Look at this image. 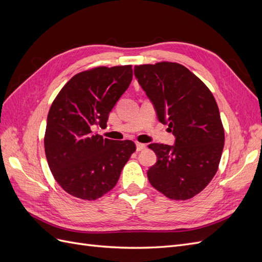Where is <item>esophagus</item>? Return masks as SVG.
<instances>
[{
	"label": "esophagus",
	"mask_w": 262,
	"mask_h": 262,
	"mask_svg": "<svg viewBox=\"0 0 262 262\" xmlns=\"http://www.w3.org/2000/svg\"><path fill=\"white\" fill-rule=\"evenodd\" d=\"M136 145H137V150H138V152H140V150H143V149H145V147H146V145H145V144H143V143H139V142H138V143H137Z\"/></svg>",
	"instance_id": "esophagus-1"
}]
</instances>
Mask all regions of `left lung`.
Returning <instances> with one entry per match:
<instances>
[{"label":"left lung","instance_id":"left-lung-1","mask_svg":"<svg viewBox=\"0 0 262 262\" xmlns=\"http://www.w3.org/2000/svg\"><path fill=\"white\" fill-rule=\"evenodd\" d=\"M134 75L158 121L167 124L176 139L175 145H148L157 162L147 170V178L169 199H190L209 185L223 152L224 129L215 98L179 63L136 66Z\"/></svg>","mask_w":262,"mask_h":262}]
</instances>
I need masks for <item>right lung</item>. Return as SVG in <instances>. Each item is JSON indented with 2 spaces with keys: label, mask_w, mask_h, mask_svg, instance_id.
Returning a JSON list of instances; mask_svg holds the SVG:
<instances>
[{
  "label": "right lung",
  "mask_w": 262,
  "mask_h": 262,
  "mask_svg": "<svg viewBox=\"0 0 262 262\" xmlns=\"http://www.w3.org/2000/svg\"><path fill=\"white\" fill-rule=\"evenodd\" d=\"M132 67H99L74 75L50 107L45 152L54 179L69 194L96 200L112 190L136 150L130 140L94 134L105 128L110 112L128 90Z\"/></svg>",
  "instance_id": "1"
}]
</instances>
